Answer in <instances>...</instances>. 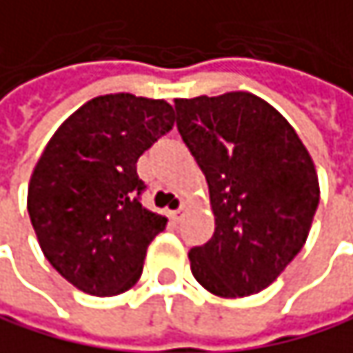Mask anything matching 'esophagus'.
<instances>
[{
	"label": "esophagus",
	"instance_id": "esophagus-1",
	"mask_svg": "<svg viewBox=\"0 0 353 353\" xmlns=\"http://www.w3.org/2000/svg\"><path fill=\"white\" fill-rule=\"evenodd\" d=\"M184 213H186V207H180V209H175V211H171V219H173V221H182Z\"/></svg>",
	"mask_w": 353,
	"mask_h": 353
}]
</instances>
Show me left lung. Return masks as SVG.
<instances>
[{
  "label": "left lung",
  "mask_w": 353,
  "mask_h": 353,
  "mask_svg": "<svg viewBox=\"0 0 353 353\" xmlns=\"http://www.w3.org/2000/svg\"><path fill=\"white\" fill-rule=\"evenodd\" d=\"M175 113L215 213L213 238L188 252L192 275L221 298L259 294L306 244L321 194L314 163L256 94L175 99Z\"/></svg>",
  "instance_id": "1"
}]
</instances>
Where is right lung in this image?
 I'll return each instance as SVG.
<instances>
[{"label": "right lung", "mask_w": 353, "mask_h": 353, "mask_svg": "<svg viewBox=\"0 0 353 353\" xmlns=\"http://www.w3.org/2000/svg\"><path fill=\"white\" fill-rule=\"evenodd\" d=\"M173 119L163 99L103 94L47 142L28 184V215L45 259L80 292L115 296L140 279L167 219L142 207L136 161Z\"/></svg>", "instance_id": "add662e5"}]
</instances>
